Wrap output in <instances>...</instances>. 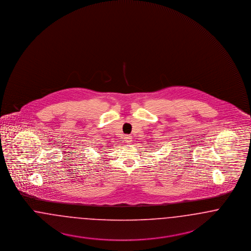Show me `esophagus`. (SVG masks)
Here are the masks:
<instances>
[{
	"label": "esophagus",
	"instance_id": "34e87169",
	"mask_svg": "<svg viewBox=\"0 0 251 251\" xmlns=\"http://www.w3.org/2000/svg\"><path fill=\"white\" fill-rule=\"evenodd\" d=\"M125 141L126 142H127V143H130L132 142V138H131V136L129 135H126V137H125Z\"/></svg>",
	"mask_w": 251,
	"mask_h": 251
}]
</instances>
